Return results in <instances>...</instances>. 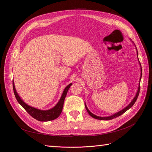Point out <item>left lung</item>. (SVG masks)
Segmentation results:
<instances>
[{"instance_id": "obj_1", "label": "left lung", "mask_w": 152, "mask_h": 152, "mask_svg": "<svg viewBox=\"0 0 152 152\" xmlns=\"http://www.w3.org/2000/svg\"><path fill=\"white\" fill-rule=\"evenodd\" d=\"M130 40H131V39H130ZM132 42L133 44H134V45H135L134 43L132 41ZM135 47H136V45H135ZM136 52H137V58H138V56H138V53H137V48H136ZM138 61H139V59H138ZM139 62H140V61H139ZM140 67H141V76H140V83H139V86H138V88H137V93H136L135 96L134 97V98H133V99L132 100V102H131L129 104L126 108H124V109L121 110V111H119V112H117V113H114L113 115H112L108 116V117H99V116L93 114V113H91V112L89 111V109L87 108V106H86V103H85V107H86V110H87V112H88V113L90 115H91L92 117H93L94 118H96V119H98V120H103V121L112 120V119H113V118H116V117H118V116H121V115H122L124 113H125V112L127 111V110H128L129 109L131 108L132 107L133 104H134L135 103V102H136V101L137 97H138V95H139V93H140V81H141V76H142V68H141V66L140 63Z\"/></svg>"}]
</instances>
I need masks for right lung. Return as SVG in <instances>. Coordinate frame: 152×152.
<instances>
[{"label":"right lung","instance_id":"obj_1","mask_svg":"<svg viewBox=\"0 0 152 152\" xmlns=\"http://www.w3.org/2000/svg\"><path fill=\"white\" fill-rule=\"evenodd\" d=\"M72 85V84L70 83L65 87L63 92V94L61 96L60 99L59 100L58 103L55 105L53 108L47 110H42L30 107V106L25 103L21 99L19 95H18L15 89L14 81H12L14 93H15V97L18 101V102L21 104V107L23 108L32 117L36 119V120L42 122H47L54 120V119L57 118L59 115H60V114L62 112L64 102H65V99L66 96L67 92Z\"/></svg>","mask_w":152,"mask_h":152}]
</instances>
